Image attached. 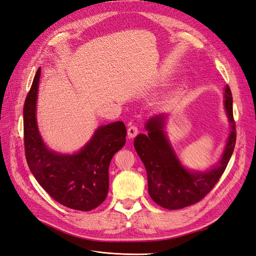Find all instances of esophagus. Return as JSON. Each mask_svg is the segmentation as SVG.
<instances>
[{
  "mask_svg": "<svg viewBox=\"0 0 256 256\" xmlns=\"http://www.w3.org/2000/svg\"><path fill=\"white\" fill-rule=\"evenodd\" d=\"M138 134V128L136 126H130L128 128V138H134Z\"/></svg>",
  "mask_w": 256,
  "mask_h": 256,
  "instance_id": "obj_1",
  "label": "esophagus"
}]
</instances>
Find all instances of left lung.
Here are the masks:
<instances>
[{"label":"left lung","instance_id":"left-lung-1","mask_svg":"<svg viewBox=\"0 0 256 256\" xmlns=\"http://www.w3.org/2000/svg\"><path fill=\"white\" fill-rule=\"evenodd\" d=\"M232 103L231 90L226 85L224 104L231 130L218 164L206 171L188 170L179 162L164 130L166 114L146 121V130L148 133L139 134L134 140V146L146 170L148 194L157 204L168 210L182 209L202 200L220 180L236 141Z\"/></svg>","mask_w":256,"mask_h":256}]
</instances>
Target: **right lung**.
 Instances as JSON below:
<instances>
[{
    "label": "right lung",
    "instance_id": "obj_1",
    "mask_svg": "<svg viewBox=\"0 0 256 256\" xmlns=\"http://www.w3.org/2000/svg\"><path fill=\"white\" fill-rule=\"evenodd\" d=\"M41 68L24 103V146L27 164L36 182L56 202L79 211L100 206L108 192V166L126 144L122 121L99 126L90 140L74 154H59L44 144L36 124V99Z\"/></svg>",
    "mask_w": 256,
    "mask_h": 256
}]
</instances>
